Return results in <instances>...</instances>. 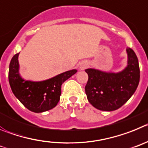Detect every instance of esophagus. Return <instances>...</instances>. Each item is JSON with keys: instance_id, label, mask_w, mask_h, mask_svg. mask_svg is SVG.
I'll list each match as a JSON object with an SVG mask.
<instances>
[{"instance_id": "esophagus-1", "label": "esophagus", "mask_w": 148, "mask_h": 148, "mask_svg": "<svg viewBox=\"0 0 148 148\" xmlns=\"http://www.w3.org/2000/svg\"><path fill=\"white\" fill-rule=\"evenodd\" d=\"M87 66H88V63H86V62H83V63H82L81 65H79V69H81V70H82V69H86Z\"/></svg>"}]
</instances>
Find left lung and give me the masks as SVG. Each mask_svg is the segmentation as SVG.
Listing matches in <instances>:
<instances>
[{"mask_svg":"<svg viewBox=\"0 0 148 148\" xmlns=\"http://www.w3.org/2000/svg\"><path fill=\"white\" fill-rule=\"evenodd\" d=\"M127 65L118 73L86 69L88 80L85 90L88 102L100 110L112 111L122 107L136 90L140 78L139 61L130 48L126 49Z\"/></svg>","mask_w":148,"mask_h":148,"instance_id":"left-lung-1","label":"left lung"}]
</instances>
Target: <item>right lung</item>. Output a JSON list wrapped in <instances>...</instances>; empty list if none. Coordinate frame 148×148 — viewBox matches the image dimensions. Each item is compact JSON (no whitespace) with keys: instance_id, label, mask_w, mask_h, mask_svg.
Listing matches in <instances>:
<instances>
[{"instance_id":"add662e5","label":"right lung","mask_w":148,"mask_h":148,"mask_svg":"<svg viewBox=\"0 0 148 148\" xmlns=\"http://www.w3.org/2000/svg\"><path fill=\"white\" fill-rule=\"evenodd\" d=\"M18 56L19 53L14 55L9 64V82L13 94L32 112L41 113L52 109L60 100L62 84L77 70H70L39 82L25 80L20 75Z\"/></svg>"}]
</instances>
